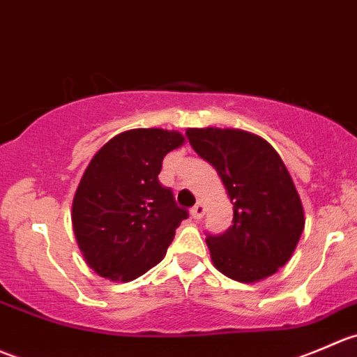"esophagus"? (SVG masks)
Wrapping results in <instances>:
<instances>
[{"label":"esophagus","instance_id":"34e87169","mask_svg":"<svg viewBox=\"0 0 357 357\" xmlns=\"http://www.w3.org/2000/svg\"><path fill=\"white\" fill-rule=\"evenodd\" d=\"M203 213H204L203 203H196L192 208H190V215H192L194 218H201L203 217Z\"/></svg>","mask_w":357,"mask_h":357}]
</instances>
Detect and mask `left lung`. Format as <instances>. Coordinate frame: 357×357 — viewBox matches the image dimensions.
Returning a JSON list of instances; mask_svg holds the SVG:
<instances>
[{"instance_id":"obj_1","label":"left lung","mask_w":357,"mask_h":357,"mask_svg":"<svg viewBox=\"0 0 357 357\" xmlns=\"http://www.w3.org/2000/svg\"><path fill=\"white\" fill-rule=\"evenodd\" d=\"M192 149L220 175L232 203V225L208 234L213 266L241 283L273 276L290 260L303 231L295 183L269 142L243 130L189 128Z\"/></svg>"}]
</instances>
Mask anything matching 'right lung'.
Wrapping results in <instances>:
<instances>
[{"mask_svg":"<svg viewBox=\"0 0 357 357\" xmlns=\"http://www.w3.org/2000/svg\"><path fill=\"white\" fill-rule=\"evenodd\" d=\"M183 144L178 132L119 133L93 156L73 201V229L88 266L102 278L132 281L161 262L189 217L160 182L163 158Z\"/></svg>","mask_w":357,"mask_h":357,"instance_id":"add662e5","label":"right lung"}]
</instances>
